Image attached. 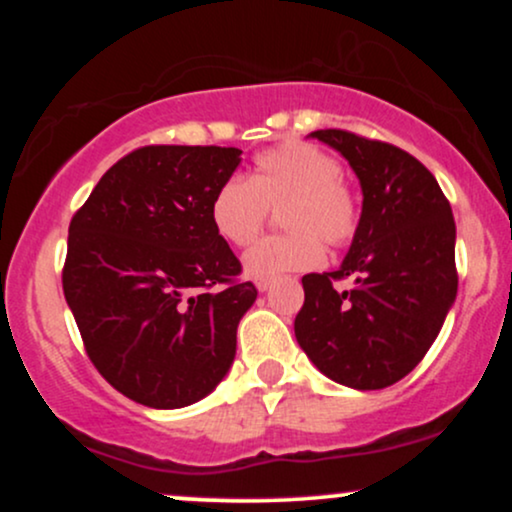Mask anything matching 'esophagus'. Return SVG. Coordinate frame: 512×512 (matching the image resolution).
Instances as JSON below:
<instances>
[{
  "label": "esophagus",
  "instance_id": "1",
  "mask_svg": "<svg viewBox=\"0 0 512 512\" xmlns=\"http://www.w3.org/2000/svg\"><path fill=\"white\" fill-rule=\"evenodd\" d=\"M269 286H272V279H257V289L260 291H269Z\"/></svg>",
  "mask_w": 512,
  "mask_h": 512
}]
</instances>
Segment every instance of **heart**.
<instances>
[{"instance_id": "b5f03b06", "label": "heart", "mask_w": 512, "mask_h": 512, "mask_svg": "<svg viewBox=\"0 0 512 512\" xmlns=\"http://www.w3.org/2000/svg\"><path fill=\"white\" fill-rule=\"evenodd\" d=\"M279 209L289 233L264 238L245 252L252 279H274L303 272L322 262V243L342 250L361 226V197L330 151L303 139L264 149L252 158L248 180L231 175L216 187L209 219L216 236L233 248H245L262 233L269 209Z\"/></svg>"}]
</instances>
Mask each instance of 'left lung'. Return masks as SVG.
<instances>
[{
	"label": "left lung",
	"instance_id": "left-lung-1",
	"mask_svg": "<svg viewBox=\"0 0 512 512\" xmlns=\"http://www.w3.org/2000/svg\"><path fill=\"white\" fill-rule=\"evenodd\" d=\"M356 170L361 226L337 272L305 274L296 339L327 378L383 390L419 366L457 293L455 219L419 158L349 129H317ZM351 278V290L337 280Z\"/></svg>",
	"mask_w": 512,
	"mask_h": 512
}]
</instances>
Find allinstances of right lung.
I'll return each mask as SVG.
<instances>
[{
    "label": "right lung",
    "mask_w": 512,
    "mask_h": 512,
    "mask_svg": "<svg viewBox=\"0 0 512 512\" xmlns=\"http://www.w3.org/2000/svg\"><path fill=\"white\" fill-rule=\"evenodd\" d=\"M243 151L151 144L122 156L69 223L62 289L81 342L117 392L154 409L207 397L255 303L209 204Z\"/></svg>",
    "instance_id": "add662e5"
}]
</instances>
